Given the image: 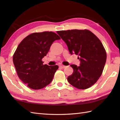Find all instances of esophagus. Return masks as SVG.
Listing matches in <instances>:
<instances>
[{"label":"esophagus","mask_w":120,"mask_h":120,"mask_svg":"<svg viewBox=\"0 0 120 120\" xmlns=\"http://www.w3.org/2000/svg\"><path fill=\"white\" fill-rule=\"evenodd\" d=\"M65 67H66V66H64V65H60V68H64Z\"/></svg>","instance_id":"1"}]
</instances>
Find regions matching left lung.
<instances>
[{"instance_id":"left-lung-1","label":"left lung","mask_w":120,"mask_h":120,"mask_svg":"<svg viewBox=\"0 0 120 120\" xmlns=\"http://www.w3.org/2000/svg\"><path fill=\"white\" fill-rule=\"evenodd\" d=\"M57 34L67 44L71 55H78L80 66L71 65L73 73L68 76L71 85L79 89L91 87L101 77L107 54L98 38L88 30L58 31Z\"/></svg>"}]
</instances>
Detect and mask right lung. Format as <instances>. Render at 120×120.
<instances>
[{
    "label": "right lung",
    "mask_w": 120,
    "mask_h": 120,
    "mask_svg": "<svg viewBox=\"0 0 120 120\" xmlns=\"http://www.w3.org/2000/svg\"><path fill=\"white\" fill-rule=\"evenodd\" d=\"M60 39L52 31L35 32L28 35L17 46L13 61L18 76L29 88L39 90L52 82L58 66L43 65L42 60L52 43Z\"/></svg>",
    "instance_id": "1"
}]
</instances>
